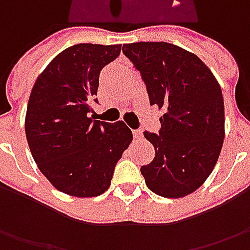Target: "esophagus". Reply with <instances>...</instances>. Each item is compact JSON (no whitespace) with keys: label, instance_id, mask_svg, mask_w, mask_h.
<instances>
[{"label":"esophagus","instance_id":"obj_1","mask_svg":"<svg viewBox=\"0 0 250 250\" xmlns=\"http://www.w3.org/2000/svg\"><path fill=\"white\" fill-rule=\"evenodd\" d=\"M133 138L135 139H140L142 138V132L140 130H133Z\"/></svg>","mask_w":250,"mask_h":250}]
</instances>
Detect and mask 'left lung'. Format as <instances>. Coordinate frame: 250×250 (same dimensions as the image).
Listing matches in <instances>:
<instances>
[{
  "label": "left lung",
  "mask_w": 250,
  "mask_h": 250,
  "mask_svg": "<svg viewBox=\"0 0 250 250\" xmlns=\"http://www.w3.org/2000/svg\"><path fill=\"white\" fill-rule=\"evenodd\" d=\"M142 75L150 105L164 110L159 133L145 132L156 156L140 172L151 192L178 199L203 185L224 142V99L200 58L164 42L124 44Z\"/></svg>",
  "instance_id": "left-lung-1"
}]
</instances>
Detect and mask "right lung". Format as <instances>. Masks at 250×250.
I'll return each mask as SVG.
<instances>
[{
	"label": "right lung",
	"mask_w": 250,
	"mask_h": 250,
	"mask_svg": "<svg viewBox=\"0 0 250 250\" xmlns=\"http://www.w3.org/2000/svg\"><path fill=\"white\" fill-rule=\"evenodd\" d=\"M120 53L121 44L68 47L40 73L30 93L24 120L29 149L44 177L66 195L104 193L133 139L122 121L89 118L100 71Z\"/></svg>",
	"instance_id": "add662e5"
}]
</instances>
